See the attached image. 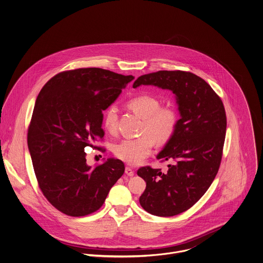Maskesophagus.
<instances>
[{"label":"esophagus","instance_id":"1","mask_svg":"<svg viewBox=\"0 0 263 263\" xmlns=\"http://www.w3.org/2000/svg\"><path fill=\"white\" fill-rule=\"evenodd\" d=\"M125 174L128 176V177H133L135 175V172L132 167H125Z\"/></svg>","mask_w":263,"mask_h":263}]
</instances>
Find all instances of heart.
I'll list each match as a JSON object with an SVG mask.
<instances>
[{"instance_id": "1", "label": "heart", "mask_w": 263, "mask_h": 263, "mask_svg": "<svg viewBox=\"0 0 263 263\" xmlns=\"http://www.w3.org/2000/svg\"><path fill=\"white\" fill-rule=\"evenodd\" d=\"M127 107L143 119L140 129L143 136L117 143L114 146V154L127 165L136 166L151 154L154 141L163 144L172 139L178 125V112L172 106H161L159 99L146 95L129 99ZM103 124L107 132L116 133L118 114L114 106L108 107L104 112Z\"/></svg>"}]
</instances>
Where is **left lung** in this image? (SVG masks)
<instances>
[{
  "label": "left lung",
  "mask_w": 263,
  "mask_h": 263,
  "mask_svg": "<svg viewBox=\"0 0 263 263\" xmlns=\"http://www.w3.org/2000/svg\"><path fill=\"white\" fill-rule=\"evenodd\" d=\"M140 85L172 90L181 115L174 136L157 157L172 162L167 173L149 166L138 170L146 182L140 203L153 215H178L197 203L215 179L226 135L225 108L212 87L191 72L144 74L133 87Z\"/></svg>",
  "instance_id": "left-lung-1"
}]
</instances>
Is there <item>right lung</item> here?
I'll list each match as a JSON object with an SVG mask.
<instances>
[{
	"label": "right lung",
	"instance_id": "add662e5",
	"mask_svg": "<svg viewBox=\"0 0 263 263\" xmlns=\"http://www.w3.org/2000/svg\"><path fill=\"white\" fill-rule=\"evenodd\" d=\"M134 79L102 68H78L53 76L37 96L28 127V147L39 188L63 214L89 215L104 203L124 173L120 160L91 167L86 146L104 132L105 110Z\"/></svg>",
	"mask_w": 263,
	"mask_h": 263
}]
</instances>
